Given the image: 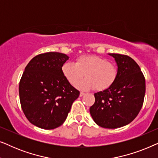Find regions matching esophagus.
Instances as JSON below:
<instances>
[{
    "mask_svg": "<svg viewBox=\"0 0 158 158\" xmlns=\"http://www.w3.org/2000/svg\"><path fill=\"white\" fill-rule=\"evenodd\" d=\"M84 95H85V93H83V92H81V93H80V96H81V97L83 96Z\"/></svg>",
    "mask_w": 158,
    "mask_h": 158,
    "instance_id": "esophagus-1",
    "label": "esophagus"
}]
</instances>
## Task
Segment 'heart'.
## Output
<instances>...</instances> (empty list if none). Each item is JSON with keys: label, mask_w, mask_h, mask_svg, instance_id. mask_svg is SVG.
<instances>
[{"label": "heart", "mask_w": 158, "mask_h": 158, "mask_svg": "<svg viewBox=\"0 0 158 158\" xmlns=\"http://www.w3.org/2000/svg\"><path fill=\"white\" fill-rule=\"evenodd\" d=\"M62 72L73 86L79 83L85 75L87 78L77 85L82 90L94 88L98 90L106 89L114 83L117 75L115 64L95 55H82L77 58L75 63L65 62L62 67Z\"/></svg>", "instance_id": "b5f03b06"}]
</instances>
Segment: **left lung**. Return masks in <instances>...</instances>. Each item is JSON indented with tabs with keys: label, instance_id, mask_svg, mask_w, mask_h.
Instances as JSON below:
<instances>
[{
	"label": "left lung",
	"instance_id": "8db88e82",
	"mask_svg": "<svg viewBox=\"0 0 158 158\" xmlns=\"http://www.w3.org/2000/svg\"><path fill=\"white\" fill-rule=\"evenodd\" d=\"M109 55L115 60L117 75L110 87L94 94L95 103L90 113L98 126L116 129L129 124L139 114L145 94V79L132 58Z\"/></svg>",
	"mask_w": 158,
	"mask_h": 158
}]
</instances>
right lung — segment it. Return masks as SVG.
I'll use <instances>...</instances> for the list:
<instances>
[{
	"label": "right lung",
	"instance_id": "obj_1",
	"mask_svg": "<svg viewBox=\"0 0 158 158\" xmlns=\"http://www.w3.org/2000/svg\"><path fill=\"white\" fill-rule=\"evenodd\" d=\"M69 57L60 52H46L32 58L19 83L21 108L32 124L52 129L63 124L80 92L62 72Z\"/></svg>",
	"mask_w": 158,
	"mask_h": 158
}]
</instances>
